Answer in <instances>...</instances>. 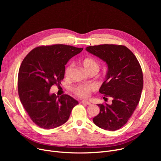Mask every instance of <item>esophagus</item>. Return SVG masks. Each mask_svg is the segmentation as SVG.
Here are the masks:
<instances>
[{
	"label": "esophagus",
	"instance_id": "1",
	"mask_svg": "<svg viewBox=\"0 0 161 161\" xmlns=\"http://www.w3.org/2000/svg\"><path fill=\"white\" fill-rule=\"evenodd\" d=\"M81 104H87V105H91V103L89 102H88V101H86V100H82L81 102Z\"/></svg>",
	"mask_w": 161,
	"mask_h": 161
}]
</instances>
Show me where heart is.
<instances>
[{"mask_svg":"<svg viewBox=\"0 0 161 161\" xmlns=\"http://www.w3.org/2000/svg\"><path fill=\"white\" fill-rule=\"evenodd\" d=\"M81 64L88 73L92 71H96L98 72L100 69L98 61L91 57H87L83 59L81 61ZM72 66V64H69L65 68L64 76L66 78H70ZM95 87L92 85H78L73 88V92L76 96L80 98H88L90 96L91 92L95 91Z\"/></svg>","mask_w":161,"mask_h":161,"instance_id":"obj_1","label":"heart"}]
</instances>
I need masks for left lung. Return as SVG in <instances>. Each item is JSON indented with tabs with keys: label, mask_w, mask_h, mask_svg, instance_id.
<instances>
[{
	"label": "left lung",
	"mask_w": 161,
	"mask_h": 161,
	"mask_svg": "<svg viewBox=\"0 0 161 161\" xmlns=\"http://www.w3.org/2000/svg\"><path fill=\"white\" fill-rule=\"evenodd\" d=\"M88 52L105 61L108 66L99 92L103 99L112 98V104H98L100 113L92 121L98 127L114 131L127 123L140 100L143 73L136 56L123 45L101 44L86 47Z\"/></svg>",
	"instance_id": "1"
}]
</instances>
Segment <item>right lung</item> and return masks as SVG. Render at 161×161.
I'll return each mask as SVG.
<instances>
[{
	"instance_id": "right-lung-1",
	"label": "right lung",
	"mask_w": 161,
	"mask_h": 161,
	"mask_svg": "<svg viewBox=\"0 0 161 161\" xmlns=\"http://www.w3.org/2000/svg\"><path fill=\"white\" fill-rule=\"evenodd\" d=\"M83 48L64 44L39 46L24 58L18 73V94L31 120L52 129L66 123L78 102L68 95L50 94L52 86L64 79L65 64Z\"/></svg>"
}]
</instances>
